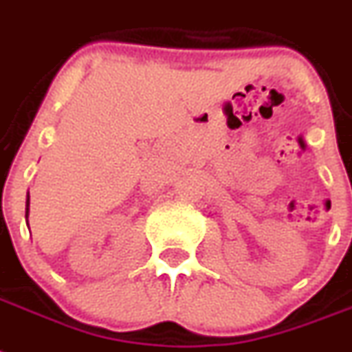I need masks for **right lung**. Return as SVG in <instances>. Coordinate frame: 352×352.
<instances>
[{
	"mask_svg": "<svg viewBox=\"0 0 352 352\" xmlns=\"http://www.w3.org/2000/svg\"><path fill=\"white\" fill-rule=\"evenodd\" d=\"M28 207H30V196H26V212H25L26 219H28Z\"/></svg>",
	"mask_w": 352,
	"mask_h": 352,
	"instance_id": "1",
	"label": "right lung"
}]
</instances>
